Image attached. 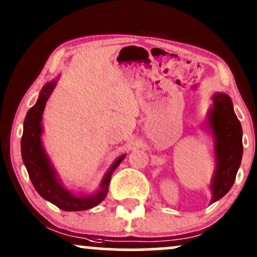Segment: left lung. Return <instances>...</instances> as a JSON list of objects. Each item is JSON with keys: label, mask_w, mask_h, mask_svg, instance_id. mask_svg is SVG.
<instances>
[{"label": "left lung", "mask_w": 257, "mask_h": 257, "mask_svg": "<svg viewBox=\"0 0 257 257\" xmlns=\"http://www.w3.org/2000/svg\"><path fill=\"white\" fill-rule=\"evenodd\" d=\"M208 123L214 135L216 162L210 185L211 203H214L231 190L243 156V131L233 110L232 100L227 94L216 93L213 96Z\"/></svg>", "instance_id": "obj_1"}]
</instances>
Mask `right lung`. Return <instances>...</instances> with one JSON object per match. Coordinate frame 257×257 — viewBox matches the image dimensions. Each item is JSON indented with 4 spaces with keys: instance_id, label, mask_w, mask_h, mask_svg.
<instances>
[{
    "instance_id": "right-lung-1",
    "label": "right lung",
    "mask_w": 257,
    "mask_h": 257,
    "mask_svg": "<svg viewBox=\"0 0 257 257\" xmlns=\"http://www.w3.org/2000/svg\"><path fill=\"white\" fill-rule=\"evenodd\" d=\"M57 81H52L47 83L41 90L40 96L30 110L26 113L24 120V132L22 137V156L24 164L28 169L29 176L41 197L57 205L61 210L65 211H82L98 205L105 199L107 194V188L110 185L111 175L113 170L119 166L120 162L125 157V155L120 156L116 159L106 175L102 179L100 190L90 196H75L67 191L60 181L55 169L53 168L48 156L44 151L41 141L42 135V113L46 106L47 100L54 90Z\"/></svg>"
}]
</instances>
